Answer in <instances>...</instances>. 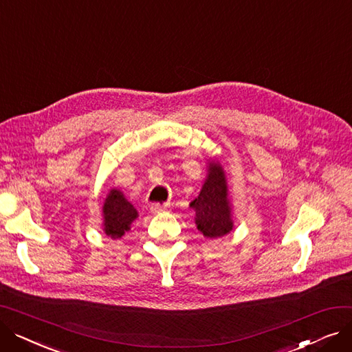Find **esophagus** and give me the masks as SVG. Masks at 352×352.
Listing matches in <instances>:
<instances>
[{"instance_id": "1", "label": "esophagus", "mask_w": 352, "mask_h": 352, "mask_svg": "<svg viewBox=\"0 0 352 352\" xmlns=\"http://www.w3.org/2000/svg\"><path fill=\"white\" fill-rule=\"evenodd\" d=\"M150 210H151L153 214H158V212L165 211V210H166V206H165V204H160V202H155V204H151Z\"/></svg>"}]
</instances>
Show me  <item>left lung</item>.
<instances>
[{
	"label": "left lung",
	"instance_id": "obj_1",
	"mask_svg": "<svg viewBox=\"0 0 352 352\" xmlns=\"http://www.w3.org/2000/svg\"><path fill=\"white\" fill-rule=\"evenodd\" d=\"M228 188L223 168L218 164H210V173L199 195L191 202L195 210V224L207 238H217L232 230L230 215Z\"/></svg>",
	"mask_w": 352,
	"mask_h": 352
}]
</instances>
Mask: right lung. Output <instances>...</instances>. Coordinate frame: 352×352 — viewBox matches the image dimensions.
<instances>
[{
	"label": "right lung",
	"mask_w": 352,
	"mask_h": 352,
	"mask_svg": "<svg viewBox=\"0 0 352 352\" xmlns=\"http://www.w3.org/2000/svg\"><path fill=\"white\" fill-rule=\"evenodd\" d=\"M102 212L105 223L104 230L111 238L122 236V234L129 230V226L137 218V210L117 190L109 192L108 198L105 199Z\"/></svg>",
	"instance_id": "right-lung-1"
}]
</instances>
